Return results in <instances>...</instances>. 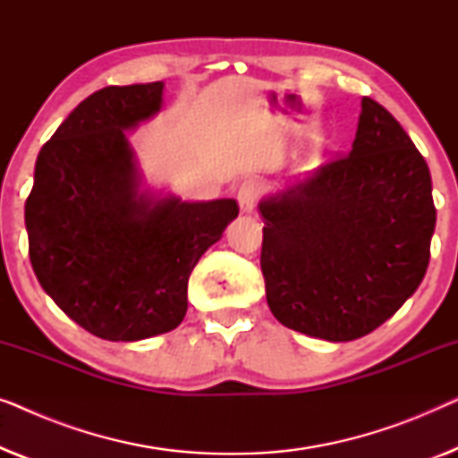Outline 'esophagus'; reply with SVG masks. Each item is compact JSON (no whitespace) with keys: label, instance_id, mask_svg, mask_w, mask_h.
I'll use <instances>...</instances> for the list:
<instances>
[{"label":"esophagus","instance_id":"1","mask_svg":"<svg viewBox=\"0 0 458 458\" xmlns=\"http://www.w3.org/2000/svg\"><path fill=\"white\" fill-rule=\"evenodd\" d=\"M256 196H259V185L254 181H243L237 190V202H240V210L243 215H252L256 206Z\"/></svg>","mask_w":458,"mask_h":458}]
</instances>
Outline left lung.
<instances>
[{
  "label": "left lung",
  "instance_id": "left-lung-1",
  "mask_svg": "<svg viewBox=\"0 0 458 458\" xmlns=\"http://www.w3.org/2000/svg\"><path fill=\"white\" fill-rule=\"evenodd\" d=\"M360 108L348 156L259 202L268 309L327 342L371 334L415 293L436 229L428 162L384 106Z\"/></svg>",
  "mask_w": 458,
  "mask_h": 458
}]
</instances>
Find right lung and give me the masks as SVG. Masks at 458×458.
Here are the masks:
<instances>
[{
    "mask_svg": "<svg viewBox=\"0 0 458 458\" xmlns=\"http://www.w3.org/2000/svg\"><path fill=\"white\" fill-rule=\"evenodd\" d=\"M162 91L156 81L83 99L37 156L24 206L41 287L102 340L177 327L193 267L240 212L231 198L187 202L143 183L127 133L158 114Z\"/></svg>",
    "mask_w": 458,
    "mask_h": 458,
    "instance_id": "obj_1",
    "label": "right lung"
}]
</instances>
